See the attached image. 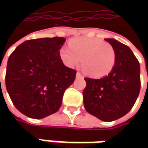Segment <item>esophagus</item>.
Segmentation results:
<instances>
[{"instance_id":"1","label":"esophagus","mask_w":148,"mask_h":148,"mask_svg":"<svg viewBox=\"0 0 148 148\" xmlns=\"http://www.w3.org/2000/svg\"><path fill=\"white\" fill-rule=\"evenodd\" d=\"M76 77H78V78H83L84 76L82 75V74H81V73H79V72H77V74H76Z\"/></svg>"}]
</instances>
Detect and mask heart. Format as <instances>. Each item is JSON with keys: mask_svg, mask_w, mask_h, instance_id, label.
I'll list each match as a JSON object with an SVG mask.
<instances>
[{"mask_svg": "<svg viewBox=\"0 0 148 148\" xmlns=\"http://www.w3.org/2000/svg\"><path fill=\"white\" fill-rule=\"evenodd\" d=\"M70 49L62 47L59 55L65 65L74 67L82 58V66L87 74L93 77L109 74L116 62V53L110 44L99 39L79 37L72 39Z\"/></svg>", "mask_w": 148, "mask_h": 148, "instance_id": "b5f03b06", "label": "heart"}]
</instances>
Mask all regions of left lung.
Instances as JSON below:
<instances>
[{"mask_svg":"<svg viewBox=\"0 0 148 148\" xmlns=\"http://www.w3.org/2000/svg\"><path fill=\"white\" fill-rule=\"evenodd\" d=\"M106 41L116 53L114 66L102 78L85 77L83 102L90 114L109 122L127 114L136 101L140 90V67L127 46L113 39Z\"/></svg>","mask_w":148,"mask_h":148,"instance_id":"left-lung-1","label":"left lung"}]
</instances>
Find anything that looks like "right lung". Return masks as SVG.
<instances>
[{
    "instance_id": "right-lung-1",
    "label": "right lung",
    "mask_w": 148,
    "mask_h": 148,
    "mask_svg": "<svg viewBox=\"0 0 148 148\" xmlns=\"http://www.w3.org/2000/svg\"><path fill=\"white\" fill-rule=\"evenodd\" d=\"M62 37L29 39L8 58L5 86L15 107L28 117L42 119L58 111L77 71L66 66L59 50Z\"/></svg>"
}]
</instances>
